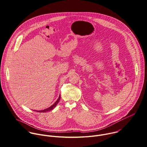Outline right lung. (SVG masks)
I'll use <instances>...</instances> for the list:
<instances>
[{"mask_svg":"<svg viewBox=\"0 0 147 147\" xmlns=\"http://www.w3.org/2000/svg\"><path fill=\"white\" fill-rule=\"evenodd\" d=\"M60 98H61V96L59 95V98H58V100L55 101V102L53 104V105H52L51 107H50L49 108H47V109H43V110H42V111H36V112H49V111H51L52 109H53L56 106H57V104L58 103V102L59 101V100H60Z\"/></svg>","mask_w":147,"mask_h":147,"instance_id":"right-lung-1","label":"right lung"}]
</instances>
